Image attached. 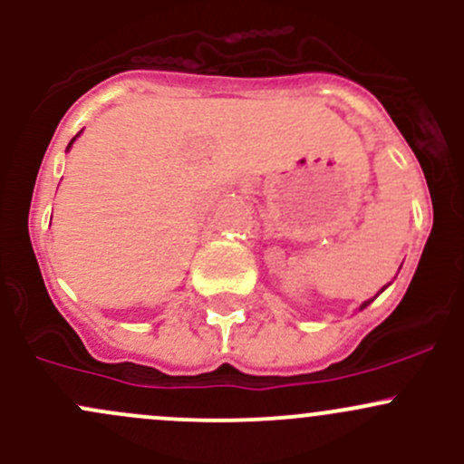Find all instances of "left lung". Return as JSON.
<instances>
[{
    "label": "left lung",
    "mask_w": 464,
    "mask_h": 464,
    "mask_svg": "<svg viewBox=\"0 0 464 464\" xmlns=\"http://www.w3.org/2000/svg\"><path fill=\"white\" fill-rule=\"evenodd\" d=\"M383 289H386V287H382V292H383ZM382 292H379V294H382ZM371 301H372V298H371ZM371 301L362 303V307H359V310H363V307H368V305H371Z\"/></svg>",
    "instance_id": "obj_1"
}]
</instances>
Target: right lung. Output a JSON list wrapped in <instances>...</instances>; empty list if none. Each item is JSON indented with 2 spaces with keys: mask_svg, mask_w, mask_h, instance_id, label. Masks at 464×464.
<instances>
[{
  "mask_svg": "<svg viewBox=\"0 0 464 464\" xmlns=\"http://www.w3.org/2000/svg\"><path fill=\"white\" fill-rule=\"evenodd\" d=\"M81 132H82V130H81ZM81 132H78V134H76V137H73V139H72V141H69V145H67V150H69V148H72V143H73V141H76V139H78V137H81Z\"/></svg>",
  "mask_w": 464,
  "mask_h": 464,
  "instance_id": "add662e5",
  "label": "right lung"
}]
</instances>
